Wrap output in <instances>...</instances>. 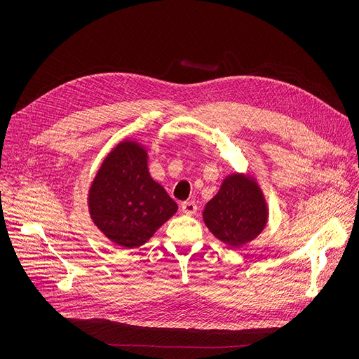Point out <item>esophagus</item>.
<instances>
[{
	"label": "esophagus",
	"instance_id": "1",
	"mask_svg": "<svg viewBox=\"0 0 359 359\" xmlns=\"http://www.w3.org/2000/svg\"><path fill=\"white\" fill-rule=\"evenodd\" d=\"M180 208H182V212H183L184 215H189V216L194 215L196 210H197V206H196L194 201H183Z\"/></svg>",
	"mask_w": 359,
	"mask_h": 359
}]
</instances>
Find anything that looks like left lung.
Here are the masks:
<instances>
[{
	"instance_id": "1",
	"label": "left lung",
	"mask_w": 359,
	"mask_h": 359,
	"mask_svg": "<svg viewBox=\"0 0 359 359\" xmlns=\"http://www.w3.org/2000/svg\"><path fill=\"white\" fill-rule=\"evenodd\" d=\"M269 209L262 189L245 175L227 176L219 193L206 204L203 220L224 244L240 247L266 227Z\"/></svg>"
}]
</instances>
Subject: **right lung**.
Returning a JSON list of instances; mask_svg holds the SVG:
<instances>
[{"label": "right lung", "instance_id": "obj_1", "mask_svg": "<svg viewBox=\"0 0 359 359\" xmlns=\"http://www.w3.org/2000/svg\"><path fill=\"white\" fill-rule=\"evenodd\" d=\"M88 206L95 226L125 248L144 244L177 212L176 201L150 177L144 147L132 140L121 142L100 165Z\"/></svg>", "mask_w": 359, "mask_h": 359}]
</instances>
